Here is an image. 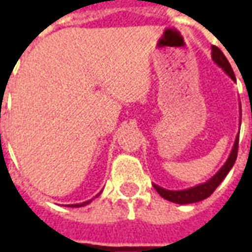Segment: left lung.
Listing matches in <instances>:
<instances>
[{"label": "left lung", "mask_w": 252, "mask_h": 252, "mask_svg": "<svg viewBox=\"0 0 252 252\" xmlns=\"http://www.w3.org/2000/svg\"><path fill=\"white\" fill-rule=\"evenodd\" d=\"M212 61L216 63L217 66L220 67L222 71L225 72L228 77L232 79L233 82H236V78H235V74H233L232 67H231L229 62L227 61V58L224 57V54L220 51V48H217L216 46H212ZM239 110H240V121H239V126H240V123H242V105L239 106ZM238 144L239 133L236 135L233 147L231 150V153H229V157L225 160V163L222 164L216 174L213 175L212 178H209L206 182H204V184H198V185L193 186V188H188V189L184 190L164 189L162 186L155 185V184H154V188H155V190L158 191L159 194L163 197L164 200L171 201V202H175V204H181V205L193 204V202H198V201L205 200V198H208L216 190L217 186L220 185L222 180L227 177L229 170L233 167L236 157H238Z\"/></svg>", "instance_id": "left-lung-1"}]
</instances>
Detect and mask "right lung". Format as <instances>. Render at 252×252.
Instances as JSON below:
<instances>
[{"instance_id":"add662e5","label":"right lung","mask_w":252,"mask_h":252,"mask_svg":"<svg viewBox=\"0 0 252 252\" xmlns=\"http://www.w3.org/2000/svg\"><path fill=\"white\" fill-rule=\"evenodd\" d=\"M101 193H102V190L99 191L98 194H95V197H93L92 200L85 201V202H81V204H68V205H66V206H68V208H81V206H86V205H89V204H90V202H92V201H93L94 198H97V197H98V195L101 194Z\"/></svg>"}]
</instances>
